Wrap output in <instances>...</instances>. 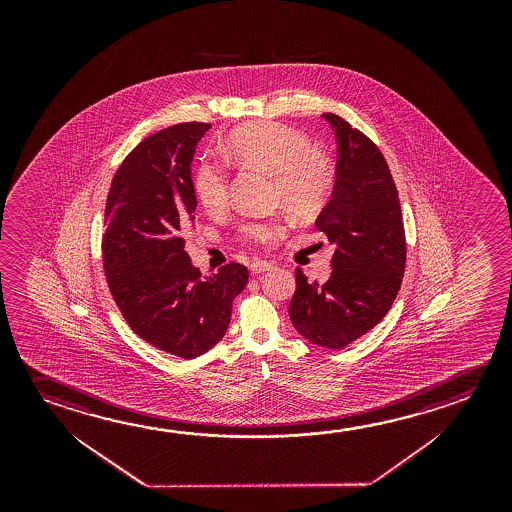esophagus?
<instances>
[{
    "label": "esophagus",
    "instance_id": "obj_1",
    "mask_svg": "<svg viewBox=\"0 0 512 512\" xmlns=\"http://www.w3.org/2000/svg\"><path fill=\"white\" fill-rule=\"evenodd\" d=\"M271 268H273V262H268V260L255 259L250 264V269H252V273H255V275L264 273V271H268Z\"/></svg>",
    "mask_w": 512,
    "mask_h": 512
}]
</instances>
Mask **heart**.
Returning <instances> with one entry per match:
<instances>
[{"label": "heart", "mask_w": 512, "mask_h": 512, "mask_svg": "<svg viewBox=\"0 0 512 512\" xmlns=\"http://www.w3.org/2000/svg\"><path fill=\"white\" fill-rule=\"evenodd\" d=\"M227 159L241 168L273 176L275 196L296 218H310L327 205L334 189V168L309 139L280 123H250L228 135ZM194 193L210 214L227 209V169L203 160L194 171ZM284 234L282 221H250L241 227L248 243L269 244Z\"/></svg>", "instance_id": "obj_1"}]
</instances>
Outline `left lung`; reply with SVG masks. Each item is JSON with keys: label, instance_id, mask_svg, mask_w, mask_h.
Returning a JSON list of instances; mask_svg holds the SVG:
<instances>
[{"label": "left lung", "instance_id": "left-lung-1", "mask_svg": "<svg viewBox=\"0 0 512 512\" xmlns=\"http://www.w3.org/2000/svg\"><path fill=\"white\" fill-rule=\"evenodd\" d=\"M323 118L336 134V182L316 227L336 252L325 284L296 269L289 318L310 343L341 350L391 309L407 246L398 191L377 144L336 114Z\"/></svg>", "mask_w": 512, "mask_h": 512}]
</instances>
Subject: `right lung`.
Returning a JSON list of instances; mask_svg holds the SVG:
<instances>
[{
    "label": "right lung",
    "instance_id": "add662e5",
    "mask_svg": "<svg viewBox=\"0 0 512 512\" xmlns=\"http://www.w3.org/2000/svg\"><path fill=\"white\" fill-rule=\"evenodd\" d=\"M209 128L180 123L146 137L119 166L105 207L101 248L114 302L137 336L182 359L223 339L248 284L243 264L203 277L184 250L196 209L191 162Z\"/></svg>",
    "mask_w": 512,
    "mask_h": 512
}]
</instances>
